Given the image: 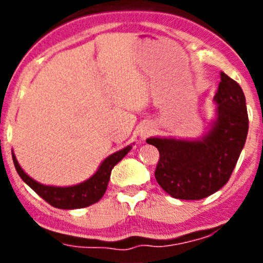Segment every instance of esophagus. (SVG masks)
<instances>
[{"label":"esophagus","mask_w":263,"mask_h":263,"mask_svg":"<svg viewBox=\"0 0 263 263\" xmlns=\"http://www.w3.org/2000/svg\"><path fill=\"white\" fill-rule=\"evenodd\" d=\"M153 134V126H150V125H145V126L141 127V130H139V137H141V139L142 141H145L147 137H150Z\"/></svg>","instance_id":"esophagus-1"}]
</instances>
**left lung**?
I'll use <instances>...</instances> for the list:
<instances>
[{
    "label": "left lung",
    "instance_id": "obj_1",
    "mask_svg": "<svg viewBox=\"0 0 263 263\" xmlns=\"http://www.w3.org/2000/svg\"><path fill=\"white\" fill-rule=\"evenodd\" d=\"M216 92L217 118L201 139L148 138L159 160L155 179L170 196L200 200L224 187L245 146L249 118L245 95L237 81L224 72Z\"/></svg>",
    "mask_w": 263,
    "mask_h": 263
}]
</instances>
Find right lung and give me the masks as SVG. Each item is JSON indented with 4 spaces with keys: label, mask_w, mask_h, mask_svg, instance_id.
I'll list each match as a JSON object with an SVG mask.
<instances>
[{
    "label": "right lung",
    "mask_w": 263,
    "mask_h": 263,
    "mask_svg": "<svg viewBox=\"0 0 263 263\" xmlns=\"http://www.w3.org/2000/svg\"><path fill=\"white\" fill-rule=\"evenodd\" d=\"M132 150V146H126L125 148L115 154L109 155L104 160L101 166L99 167L97 173L92 178L80 184L71 185V187H52V185H45L35 182L30 178L17 162V158L13 154V162L18 175L22 180L29 185L31 190L36 192L43 200L47 201L50 205L59 208V210H78V208H85L97 201L104 196L108 187L109 178H110L111 168L120 162L127 153Z\"/></svg>",
    "instance_id": "obj_1"
}]
</instances>
